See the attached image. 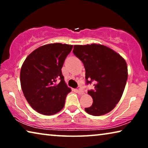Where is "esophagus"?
I'll return each instance as SVG.
<instances>
[{"mask_svg":"<svg viewBox=\"0 0 148 148\" xmlns=\"http://www.w3.org/2000/svg\"><path fill=\"white\" fill-rule=\"evenodd\" d=\"M77 91L78 94H80V95H81V94H84V90H82V89H79V90H77Z\"/></svg>","mask_w":148,"mask_h":148,"instance_id":"34e87169","label":"esophagus"}]
</instances>
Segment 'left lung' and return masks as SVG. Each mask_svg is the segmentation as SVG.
<instances>
[{
  "instance_id": "1",
  "label": "left lung",
  "mask_w": 148,
  "mask_h": 148,
  "mask_svg": "<svg viewBox=\"0 0 148 148\" xmlns=\"http://www.w3.org/2000/svg\"><path fill=\"white\" fill-rule=\"evenodd\" d=\"M73 54L84 63L86 84L94 82V90L88 92L93 99L88 114L101 116L110 112L124 92L128 71L124 58L110 48L96 44L75 45Z\"/></svg>"
}]
</instances>
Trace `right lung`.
Returning <instances> with one entry per match:
<instances>
[{
  "instance_id": "right-lung-1",
  "label": "right lung",
  "mask_w": 148,
  "mask_h": 148,
  "mask_svg": "<svg viewBox=\"0 0 148 148\" xmlns=\"http://www.w3.org/2000/svg\"><path fill=\"white\" fill-rule=\"evenodd\" d=\"M72 48L65 44H46L34 50L22 64L20 82L24 96L40 114L52 115L63 108L71 90L61 69Z\"/></svg>"
}]
</instances>
